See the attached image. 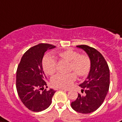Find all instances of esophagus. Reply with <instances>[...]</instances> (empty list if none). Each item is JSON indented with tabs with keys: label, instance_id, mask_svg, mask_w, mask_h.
<instances>
[{
	"label": "esophagus",
	"instance_id": "obj_1",
	"mask_svg": "<svg viewBox=\"0 0 122 122\" xmlns=\"http://www.w3.org/2000/svg\"><path fill=\"white\" fill-rule=\"evenodd\" d=\"M60 90H62V91H69L70 89H66V88H60Z\"/></svg>",
	"mask_w": 122,
	"mask_h": 122
}]
</instances>
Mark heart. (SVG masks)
<instances>
[{
  "label": "heart",
  "mask_w": 122,
  "mask_h": 122,
  "mask_svg": "<svg viewBox=\"0 0 122 122\" xmlns=\"http://www.w3.org/2000/svg\"><path fill=\"white\" fill-rule=\"evenodd\" d=\"M59 58L63 61L69 62V71H74L79 76H85L91 70V59L87 56L81 55L73 49H68L58 54ZM42 68L46 74L52 75L57 70V62L51 56L44 57L42 61ZM76 75L74 73L68 74H57L51 78V83L54 87L67 88L70 87L76 80Z\"/></svg>",
  "instance_id": "b5f03b06"
}]
</instances>
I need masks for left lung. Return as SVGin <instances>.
<instances>
[{
  "instance_id": "left-lung-1",
  "label": "left lung",
  "mask_w": 122,
  "mask_h": 122,
  "mask_svg": "<svg viewBox=\"0 0 122 122\" xmlns=\"http://www.w3.org/2000/svg\"><path fill=\"white\" fill-rule=\"evenodd\" d=\"M76 47L86 52L91 59V68L86 80L79 85L82 89L81 92L85 94H78L71 106L78 113H90L97 110L104 102L110 87V69L104 57L96 49L86 45Z\"/></svg>"
}]
</instances>
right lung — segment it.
<instances>
[{"mask_svg": "<svg viewBox=\"0 0 122 122\" xmlns=\"http://www.w3.org/2000/svg\"><path fill=\"white\" fill-rule=\"evenodd\" d=\"M56 46L39 44L30 48L22 56L16 71V89L23 104L32 112H39L51 105L56 91H47L46 76L42 68V59L47 50ZM41 90L42 91V92Z\"/></svg>", "mask_w": 122, "mask_h": 122, "instance_id": "add662e5", "label": "right lung"}]
</instances>
